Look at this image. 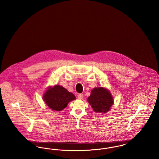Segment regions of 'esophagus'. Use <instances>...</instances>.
Segmentation results:
<instances>
[{
	"label": "esophagus",
	"instance_id": "obj_1",
	"mask_svg": "<svg viewBox=\"0 0 159 159\" xmlns=\"http://www.w3.org/2000/svg\"><path fill=\"white\" fill-rule=\"evenodd\" d=\"M78 98L80 99H82L83 98V94L82 93H79V95H78Z\"/></svg>",
	"mask_w": 159,
	"mask_h": 159
}]
</instances>
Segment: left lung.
<instances>
[{"label":"left lung","instance_id":"8db88e82","mask_svg":"<svg viewBox=\"0 0 159 159\" xmlns=\"http://www.w3.org/2000/svg\"><path fill=\"white\" fill-rule=\"evenodd\" d=\"M88 101L96 113H106L113 104V99L109 91L101 88H95L88 97Z\"/></svg>","mask_w":159,"mask_h":159}]
</instances>
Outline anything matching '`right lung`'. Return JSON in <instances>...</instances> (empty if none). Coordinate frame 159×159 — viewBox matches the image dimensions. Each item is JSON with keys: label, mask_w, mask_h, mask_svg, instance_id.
I'll use <instances>...</instances> for the list:
<instances>
[{"label": "right lung", "mask_w": 159, "mask_h": 159, "mask_svg": "<svg viewBox=\"0 0 159 159\" xmlns=\"http://www.w3.org/2000/svg\"><path fill=\"white\" fill-rule=\"evenodd\" d=\"M75 96L60 85H55L49 88L43 95V99L51 109L54 111H61L68 102L75 99Z\"/></svg>", "instance_id": "1"}]
</instances>
